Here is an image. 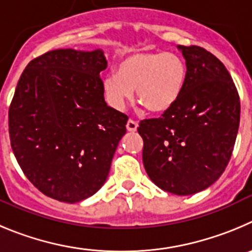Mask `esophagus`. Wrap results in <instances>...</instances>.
Returning a JSON list of instances; mask_svg holds the SVG:
<instances>
[{"label":"esophagus","instance_id":"esophagus-1","mask_svg":"<svg viewBox=\"0 0 252 252\" xmlns=\"http://www.w3.org/2000/svg\"><path fill=\"white\" fill-rule=\"evenodd\" d=\"M138 128V122L133 121V119H129L128 123H126V129L128 131H135Z\"/></svg>","mask_w":252,"mask_h":252}]
</instances>
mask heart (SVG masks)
Here are the masks:
<instances>
[{"instance_id":"b5f03b06","label":"heart","mask_w":252,"mask_h":252,"mask_svg":"<svg viewBox=\"0 0 252 252\" xmlns=\"http://www.w3.org/2000/svg\"><path fill=\"white\" fill-rule=\"evenodd\" d=\"M187 80V66L178 54L171 51L133 53L117 65V74L103 79L106 99L115 109H123L133 98L152 113L171 109L180 99Z\"/></svg>"}]
</instances>
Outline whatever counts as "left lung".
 <instances>
[{
	"instance_id": "1",
	"label": "left lung",
	"mask_w": 252,
	"mask_h": 252,
	"mask_svg": "<svg viewBox=\"0 0 252 252\" xmlns=\"http://www.w3.org/2000/svg\"><path fill=\"white\" fill-rule=\"evenodd\" d=\"M187 80L160 118L144 119L143 164L154 185L178 196L203 191L225 171L236 142L240 98L225 65L199 46L178 45Z\"/></svg>"
}]
</instances>
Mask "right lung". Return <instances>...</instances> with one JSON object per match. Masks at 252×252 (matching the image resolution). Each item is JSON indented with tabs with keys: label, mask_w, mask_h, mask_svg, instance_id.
Wrapping results in <instances>:
<instances>
[{
	"label": "right lung",
	"mask_w": 252,
	"mask_h": 252,
	"mask_svg": "<svg viewBox=\"0 0 252 252\" xmlns=\"http://www.w3.org/2000/svg\"><path fill=\"white\" fill-rule=\"evenodd\" d=\"M101 50L59 49L29 63L8 109L11 147L25 176L61 202L105 183L128 117L106 105Z\"/></svg>",
	"instance_id": "obj_1"
}]
</instances>
